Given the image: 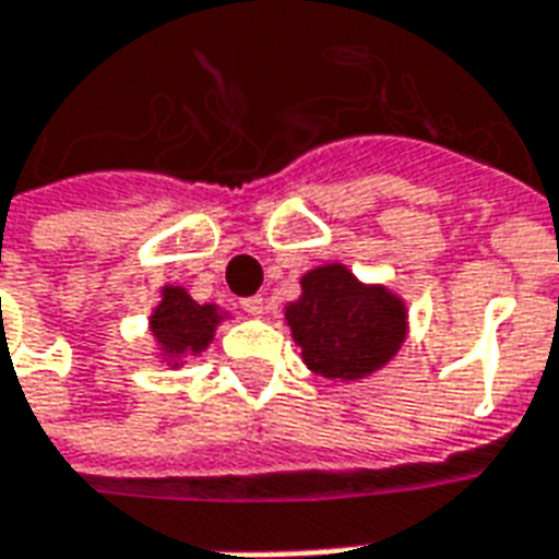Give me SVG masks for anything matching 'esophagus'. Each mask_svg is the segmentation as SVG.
Returning <instances> with one entry per match:
<instances>
[{
  "label": "esophagus",
  "instance_id": "obj_1",
  "mask_svg": "<svg viewBox=\"0 0 559 559\" xmlns=\"http://www.w3.org/2000/svg\"><path fill=\"white\" fill-rule=\"evenodd\" d=\"M242 311L251 313V317H260L263 313V296H248V299H242Z\"/></svg>",
  "mask_w": 559,
  "mask_h": 559
}]
</instances>
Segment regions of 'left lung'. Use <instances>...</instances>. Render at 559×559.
Returning <instances> with one entry per match:
<instances>
[{
    "label": "left lung",
    "instance_id": "8db88e82",
    "mask_svg": "<svg viewBox=\"0 0 559 559\" xmlns=\"http://www.w3.org/2000/svg\"><path fill=\"white\" fill-rule=\"evenodd\" d=\"M284 320L305 364L325 379L376 373L406 341V305L379 284H361L343 263L311 269Z\"/></svg>",
    "mask_w": 559,
    "mask_h": 559
}]
</instances>
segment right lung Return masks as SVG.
<instances>
[{"label": "right lung", "instance_id": "add662e5", "mask_svg": "<svg viewBox=\"0 0 559 559\" xmlns=\"http://www.w3.org/2000/svg\"><path fill=\"white\" fill-rule=\"evenodd\" d=\"M218 322L222 313L216 305H198L183 287H165L163 301L151 317V332L159 343V353L177 367L183 355L204 353Z\"/></svg>", "mask_w": 559, "mask_h": 559}]
</instances>
